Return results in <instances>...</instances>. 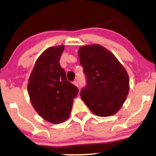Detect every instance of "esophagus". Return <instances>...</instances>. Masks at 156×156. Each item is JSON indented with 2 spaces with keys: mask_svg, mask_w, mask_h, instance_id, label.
<instances>
[{
  "mask_svg": "<svg viewBox=\"0 0 156 156\" xmlns=\"http://www.w3.org/2000/svg\"><path fill=\"white\" fill-rule=\"evenodd\" d=\"M73 84H74V85H75V86L76 87H79V84H78V82H76V81H74V82H73Z\"/></svg>",
  "mask_w": 156,
  "mask_h": 156,
  "instance_id": "1",
  "label": "esophagus"
}]
</instances>
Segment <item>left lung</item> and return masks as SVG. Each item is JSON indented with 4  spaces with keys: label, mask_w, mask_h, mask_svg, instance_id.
<instances>
[{
    "label": "left lung",
    "mask_w": 156,
    "mask_h": 156,
    "mask_svg": "<svg viewBox=\"0 0 156 156\" xmlns=\"http://www.w3.org/2000/svg\"><path fill=\"white\" fill-rule=\"evenodd\" d=\"M87 86L80 96L91 112L112 116L121 108L129 91V77L114 54L100 44L82 46L78 51Z\"/></svg>",
    "instance_id": "left-lung-1"
}]
</instances>
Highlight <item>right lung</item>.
Here are the masks:
<instances>
[{
  "mask_svg": "<svg viewBox=\"0 0 156 156\" xmlns=\"http://www.w3.org/2000/svg\"><path fill=\"white\" fill-rule=\"evenodd\" d=\"M65 46L50 47L36 60L27 91L33 108L44 120L57 124L69 118L77 87L67 80L59 59Z\"/></svg>",
  "mask_w": 156,
  "mask_h": 156,
  "instance_id": "1",
  "label": "right lung"
}]
</instances>
